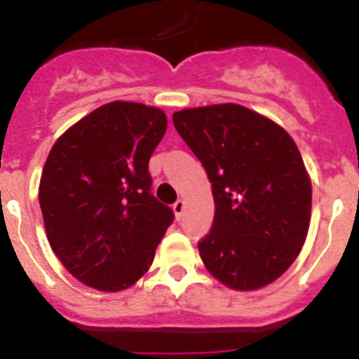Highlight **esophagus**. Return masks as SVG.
Wrapping results in <instances>:
<instances>
[{
    "label": "esophagus",
    "mask_w": 359,
    "mask_h": 359,
    "mask_svg": "<svg viewBox=\"0 0 359 359\" xmlns=\"http://www.w3.org/2000/svg\"><path fill=\"white\" fill-rule=\"evenodd\" d=\"M172 210L177 219H182L183 212H185V201H183V199H177V201L172 205Z\"/></svg>",
    "instance_id": "esophagus-1"
}]
</instances>
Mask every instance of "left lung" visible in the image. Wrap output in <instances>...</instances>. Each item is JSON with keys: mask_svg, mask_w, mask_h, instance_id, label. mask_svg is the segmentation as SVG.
<instances>
[{"mask_svg": "<svg viewBox=\"0 0 359 359\" xmlns=\"http://www.w3.org/2000/svg\"><path fill=\"white\" fill-rule=\"evenodd\" d=\"M172 122L212 183L214 221L198 243L207 269L231 290L277 280L311 217V182L293 138L237 104L177 111Z\"/></svg>", "mask_w": 359, "mask_h": 359, "instance_id": "obj_1", "label": "left lung"}]
</instances>
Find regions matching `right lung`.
<instances>
[{
	"label": "right lung",
	"mask_w": 359,
	"mask_h": 359,
	"mask_svg": "<svg viewBox=\"0 0 359 359\" xmlns=\"http://www.w3.org/2000/svg\"><path fill=\"white\" fill-rule=\"evenodd\" d=\"M165 129L158 107L116 100L53 144L39 185L44 228L59 261L86 286H133L172 224V208L152 196L149 174Z\"/></svg>",
	"instance_id": "obj_1"
}]
</instances>
